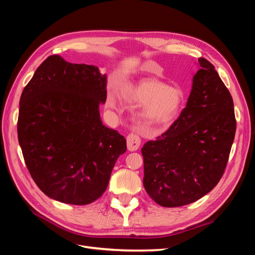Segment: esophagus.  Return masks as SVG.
<instances>
[{
    "label": "esophagus",
    "instance_id": "obj_1",
    "mask_svg": "<svg viewBox=\"0 0 255 255\" xmlns=\"http://www.w3.org/2000/svg\"><path fill=\"white\" fill-rule=\"evenodd\" d=\"M140 138L139 136H137L136 134H128L127 137V143H128V151H137L140 146Z\"/></svg>",
    "mask_w": 255,
    "mask_h": 255
}]
</instances>
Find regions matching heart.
I'll list each match as a JSON object with an SVG mask.
<instances>
[{"label":"heart","instance_id":"b5f03b06","mask_svg":"<svg viewBox=\"0 0 255 255\" xmlns=\"http://www.w3.org/2000/svg\"><path fill=\"white\" fill-rule=\"evenodd\" d=\"M125 99L139 104L133 114V121L144 134L163 132L172 126L184 104L183 91L157 80H142L126 88ZM107 105L116 109L114 96L107 97Z\"/></svg>","mask_w":255,"mask_h":255}]
</instances>
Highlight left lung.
Masks as SVG:
<instances>
[{"label": "left lung", "mask_w": 255, "mask_h": 255, "mask_svg": "<svg viewBox=\"0 0 255 255\" xmlns=\"http://www.w3.org/2000/svg\"><path fill=\"white\" fill-rule=\"evenodd\" d=\"M198 61L186 107L167 132L141 149L144 189L165 207L187 205L210 192L234 141L233 99L210 61Z\"/></svg>", "instance_id": "1"}]
</instances>
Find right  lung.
Here are the masks:
<instances>
[{"label": "right lung", "mask_w": 255, "mask_h": 255, "mask_svg": "<svg viewBox=\"0 0 255 255\" xmlns=\"http://www.w3.org/2000/svg\"><path fill=\"white\" fill-rule=\"evenodd\" d=\"M106 74L52 55L20 98L18 139L37 186L56 201L86 205L103 195L127 140L105 127Z\"/></svg>", "instance_id": "add662e5"}]
</instances>
